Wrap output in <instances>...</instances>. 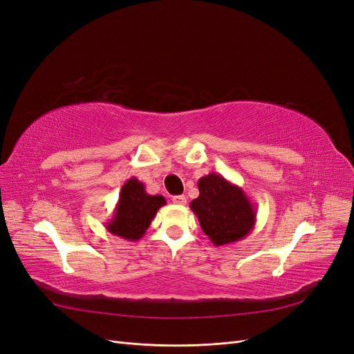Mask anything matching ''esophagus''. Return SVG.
Masks as SVG:
<instances>
[{"mask_svg": "<svg viewBox=\"0 0 354 354\" xmlns=\"http://www.w3.org/2000/svg\"><path fill=\"white\" fill-rule=\"evenodd\" d=\"M186 196L185 195H180V196H173V202L176 203V205H185L186 203Z\"/></svg>", "mask_w": 354, "mask_h": 354, "instance_id": "esophagus-1", "label": "esophagus"}]
</instances>
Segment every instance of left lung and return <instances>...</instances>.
<instances>
[{
    "mask_svg": "<svg viewBox=\"0 0 354 354\" xmlns=\"http://www.w3.org/2000/svg\"><path fill=\"white\" fill-rule=\"evenodd\" d=\"M198 187L199 196L190 202V209L214 245H230L248 236L257 209L242 187L216 173L201 177Z\"/></svg>",
    "mask_w": 354,
    "mask_h": 354,
    "instance_id": "8db88e82",
    "label": "left lung"
}]
</instances>
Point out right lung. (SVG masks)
Segmentation results:
<instances>
[{
    "label": "right lung",
    "instance_id": "add662e5",
    "mask_svg": "<svg viewBox=\"0 0 354 354\" xmlns=\"http://www.w3.org/2000/svg\"><path fill=\"white\" fill-rule=\"evenodd\" d=\"M167 203L160 195H149L140 180L128 178L116 202L112 218L104 223L109 233L127 241H138L151 226L156 212Z\"/></svg>",
    "mask_w": 354,
    "mask_h": 354
}]
</instances>
